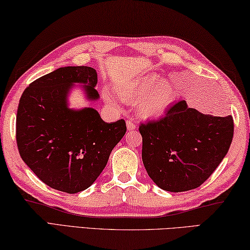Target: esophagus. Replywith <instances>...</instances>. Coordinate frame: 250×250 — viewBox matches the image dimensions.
Segmentation results:
<instances>
[{"mask_svg":"<svg viewBox=\"0 0 250 250\" xmlns=\"http://www.w3.org/2000/svg\"><path fill=\"white\" fill-rule=\"evenodd\" d=\"M126 125H127L128 130H134L135 128H136V125H135V123L133 121H130V120L126 121Z\"/></svg>","mask_w":250,"mask_h":250,"instance_id":"esophagus-1","label":"esophagus"}]
</instances>
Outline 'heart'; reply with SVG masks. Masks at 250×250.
Here are the masks:
<instances>
[{"label": "heart", "mask_w": 250, "mask_h": 250, "mask_svg": "<svg viewBox=\"0 0 250 250\" xmlns=\"http://www.w3.org/2000/svg\"><path fill=\"white\" fill-rule=\"evenodd\" d=\"M123 101L137 105L139 115L144 118H158L165 115L177 100V92L171 83L157 74H149L137 79L117 89ZM105 99L114 103V99L105 93Z\"/></svg>", "instance_id": "heart-1"}]
</instances>
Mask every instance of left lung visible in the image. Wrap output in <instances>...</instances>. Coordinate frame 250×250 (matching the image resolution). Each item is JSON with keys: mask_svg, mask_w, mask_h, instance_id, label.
Segmentation results:
<instances>
[{"mask_svg": "<svg viewBox=\"0 0 250 250\" xmlns=\"http://www.w3.org/2000/svg\"><path fill=\"white\" fill-rule=\"evenodd\" d=\"M139 133L148 176L163 190L183 192L199 188L221 164L233 141L234 121L201 113L182 100L164 117L142 123Z\"/></svg>", "mask_w": 250, "mask_h": 250, "instance_id": "8db88e82", "label": "left lung"}]
</instances>
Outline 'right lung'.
Here are the masks:
<instances>
[{
  "label": "right lung",
  "mask_w": 250,
  "mask_h": 250,
  "mask_svg": "<svg viewBox=\"0 0 250 250\" xmlns=\"http://www.w3.org/2000/svg\"><path fill=\"white\" fill-rule=\"evenodd\" d=\"M76 82L86 84L87 99H99L95 69L63 67L26 87L16 115L21 159L48 187L69 194L96 180L126 133L124 120L108 124L92 107L68 108L67 94Z\"/></svg>",
  "instance_id": "add662e5"
}]
</instances>
